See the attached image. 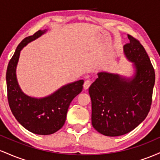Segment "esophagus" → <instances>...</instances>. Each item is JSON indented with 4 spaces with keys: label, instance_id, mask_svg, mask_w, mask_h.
Instances as JSON below:
<instances>
[{
    "label": "esophagus",
    "instance_id": "34e87169",
    "mask_svg": "<svg viewBox=\"0 0 160 160\" xmlns=\"http://www.w3.org/2000/svg\"><path fill=\"white\" fill-rule=\"evenodd\" d=\"M91 85V81L90 80H86L85 82H84V84H83V88L85 89H87Z\"/></svg>",
    "mask_w": 160,
    "mask_h": 160
}]
</instances>
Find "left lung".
Wrapping results in <instances>:
<instances>
[{"label": "left lung", "instance_id": "8db88e82", "mask_svg": "<svg viewBox=\"0 0 160 160\" xmlns=\"http://www.w3.org/2000/svg\"><path fill=\"white\" fill-rule=\"evenodd\" d=\"M124 54L132 62L134 74L124 77L105 71L90 86L92 124L106 136L132 131L148 116L152 102L155 72L148 53L138 40L128 34Z\"/></svg>", "mask_w": 160, "mask_h": 160}]
</instances>
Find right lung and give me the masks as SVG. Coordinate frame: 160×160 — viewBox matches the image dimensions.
<instances>
[{"label": "right lung", "instance_id": "1", "mask_svg": "<svg viewBox=\"0 0 160 160\" xmlns=\"http://www.w3.org/2000/svg\"><path fill=\"white\" fill-rule=\"evenodd\" d=\"M47 29L39 30L22 40L10 60L7 70V98L12 114L24 128L37 135H51L65 124L71 102L81 92L83 80L66 84L48 96L34 98L22 90L16 78L20 52L28 43L38 39Z\"/></svg>", "mask_w": 160, "mask_h": 160}]
</instances>
